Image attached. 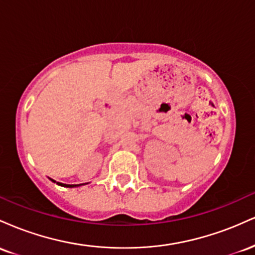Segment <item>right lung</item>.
<instances>
[{
  "label": "right lung",
  "mask_w": 255,
  "mask_h": 255,
  "mask_svg": "<svg viewBox=\"0 0 255 255\" xmlns=\"http://www.w3.org/2000/svg\"><path fill=\"white\" fill-rule=\"evenodd\" d=\"M54 181V180H52ZM55 182V181H54ZM57 184H60V186H63V187H77V186H81V184H66V183H61V182H57Z\"/></svg>",
  "instance_id": "1"
}]
</instances>
